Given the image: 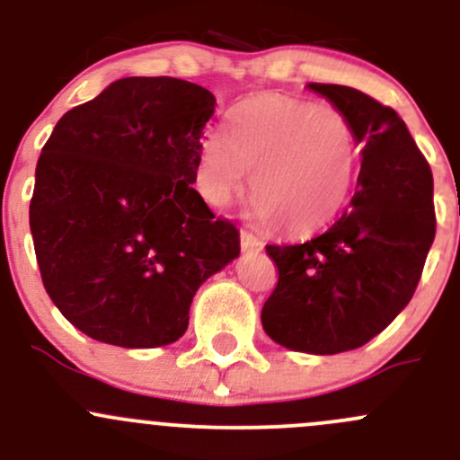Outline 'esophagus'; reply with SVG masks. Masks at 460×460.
Instances as JSON below:
<instances>
[{
  "label": "esophagus",
  "mask_w": 460,
  "mask_h": 460,
  "mask_svg": "<svg viewBox=\"0 0 460 460\" xmlns=\"http://www.w3.org/2000/svg\"><path fill=\"white\" fill-rule=\"evenodd\" d=\"M240 247H243V252H260L262 243H260L256 235L249 234V231H240Z\"/></svg>",
  "instance_id": "obj_1"
}]
</instances>
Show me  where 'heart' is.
I'll list each match as a JSON object with an SVG mask.
<instances>
[{
	"label": "heart",
	"mask_w": 460,
	"mask_h": 460,
	"mask_svg": "<svg viewBox=\"0 0 460 460\" xmlns=\"http://www.w3.org/2000/svg\"><path fill=\"white\" fill-rule=\"evenodd\" d=\"M360 153L354 119L342 109L269 93L235 106L225 137L202 142L196 187L204 202L225 207L252 173L258 216L287 235H309L349 200Z\"/></svg>",
	"instance_id": "b5f03b06"
}]
</instances>
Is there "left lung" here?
<instances>
[{
	"label": "left lung",
	"instance_id": "8db88e82",
	"mask_svg": "<svg viewBox=\"0 0 460 460\" xmlns=\"http://www.w3.org/2000/svg\"><path fill=\"white\" fill-rule=\"evenodd\" d=\"M345 111L363 148L349 208L303 244H267L278 285L262 307L271 341L341 354L378 336L414 296L436 235L431 169L396 111L351 86L309 84Z\"/></svg>",
	"mask_w": 460,
	"mask_h": 460
}]
</instances>
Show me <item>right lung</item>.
<instances>
[{"label": "right lung", "mask_w": 460, "mask_h": 460, "mask_svg": "<svg viewBox=\"0 0 460 460\" xmlns=\"http://www.w3.org/2000/svg\"><path fill=\"white\" fill-rule=\"evenodd\" d=\"M213 111L191 82L124 77L55 124L31 234L46 294L86 336L175 342L198 287L238 258L240 231L191 187Z\"/></svg>", "instance_id": "right-lung-1"}]
</instances>
